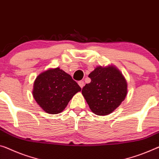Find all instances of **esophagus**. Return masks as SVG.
I'll use <instances>...</instances> for the list:
<instances>
[{"label": "esophagus", "instance_id": "esophagus-1", "mask_svg": "<svg viewBox=\"0 0 159 159\" xmlns=\"http://www.w3.org/2000/svg\"><path fill=\"white\" fill-rule=\"evenodd\" d=\"M78 84L80 85V87L82 88L83 87H84V82H83V81H80V82H78Z\"/></svg>", "mask_w": 159, "mask_h": 159}]
</instances>
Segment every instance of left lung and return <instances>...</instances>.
Returning <instances> with one entry per match:
<instances>
[{
	"label": "left lung",
	"mask_w": 159,
	"mask_h": 159,
	"mask_svg": "<svg viewBox=\"0 0 159 159\" xmlns=\"http://www.w3.org/2000/svg\"><path fill=\"white\" fill-rule=\"evenodd\" d=\"M89 77L91 82L85 84L82 93L91 111L99 116L111 114L127 94L125 78L113 65L97 67Z\"/></svg>",
	"instance_id": "8db88e82"
}]
</instances>
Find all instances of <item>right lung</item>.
<instances>
[{
  "instance_id": "right-lung-1",
  "label": "right lung",
  "mask_w": 159,
  "mask_h": 159,
  "mask_svg": "<svg viewBox=\"0 0 159 159\" xmlns=\"http://www.w3.org/2000/svg\"><path fill=\"white\" fill-rule=\"evenodd\" d=\"M81 87L67 73L59 67L40 73L34 82V99L48 114L62 112Z\"/></svg>"
}]
</instances>
